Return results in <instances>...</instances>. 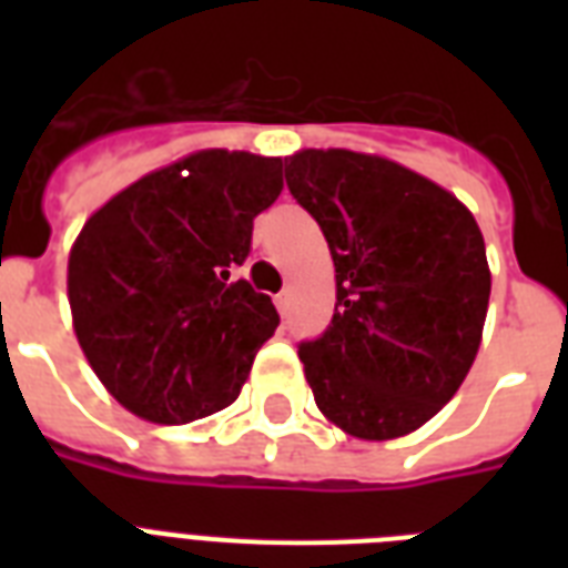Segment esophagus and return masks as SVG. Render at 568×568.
Returning a JSON list of instances; mask_svg holds the SVG:
<instances>
[{
	"label": "esophagus",
	"mask_w": 568,
	"mask_h": 568,
	"mask_svg": "<svg viewBox=\"0 0 568 568\" xmlns=\"http://www.w3.org/2000/svg\"><path fill=\"white\" fill-rule=\"evenodd\" d=\"M288 303H292V294L288 292H280L276 294V310H280V315H288Z\"/></svg>",
	"instance_id": "1"
}]
</instances>
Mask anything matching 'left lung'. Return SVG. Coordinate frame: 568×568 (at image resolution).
<instances>
[{
  "label": "left lung",
  "mask_w": 568,
  "mask_h": 568,
  "mask_svg": "<svg viewBox=\"0 0 568 568\" xmlns=\"http://www.w3.org/2000/svg\"><path fill=\"white\" fill-rule=\"evenodd\" d=\"M285 162L336 267L333 324L301 345L315 404L356 439L418 430L457 395L484 338V232L450 191L383 155L336 146Z\"/></svg>",
  "instance_id": "8db88e82"
}]
</instances>
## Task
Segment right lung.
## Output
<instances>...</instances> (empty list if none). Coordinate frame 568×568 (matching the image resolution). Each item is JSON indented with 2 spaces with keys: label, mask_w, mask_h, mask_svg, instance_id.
I'll list each match as a JSON object with an SVG mask.
<instances>
[{
  "label": "right lung",
  "mask_w": 568,
  "mask_h": 568,
  "mask_svg": "<svg viewBox=\"0 0 568 568\" xmlns=\"http://www.w3.org/2000/svg\"><path fill=\"white\" fill-rule=\"evenodd\" d=\"M283 191V159L196 150L146 173L84 221L67 297L84 359L129 413L189 424L241 395L280 315L230 271L253 217Z\"/></svg>",
  "instance_id": "right-lung-1"
}]
</instances>
